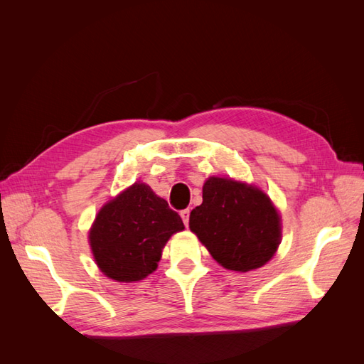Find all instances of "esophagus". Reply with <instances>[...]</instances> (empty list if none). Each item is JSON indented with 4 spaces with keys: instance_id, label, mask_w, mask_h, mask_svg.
<instances>
[{
    "instance_id": "esophagus-1",
    "label": "esophagus",
    "mask_w": 364,
    "mask_h": 364,
    "mask_svg": "<svg viewBox=\"0 0 364 364\" xmlns=\"http://www.w3.org/2000/svg\"><path fill=\"white\" fill-rule=\"evenodd\" d=\"M181 217L183 220V225L188 226V222H190V209H183V211H181Z\"/></svg>"
}]
</instances>
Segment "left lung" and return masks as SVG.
Returning <instances> with one entry per match:
<instances>
[{"label": "left lung", "mask_w": 364, "mask_h": 364, "mask_svg": "<svg viewBox=\"0 0 364 364\" xmlns=\"http://www.w3.org/2000/svg\"><path fill=\"white\" fill-rule=\"evenodd\" d=\"M190 229L225 269L264 266L281 238L279 214L261 190L232 179L209 178L203 202L190 214Z\"/></svg>", "instance_id": "obj_1"}]
</instances>
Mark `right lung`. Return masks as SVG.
<instances>
[{
    "label": "right lung",
    "mask_w": 364,
    "mask_h": 364,
    "mask_svg": "<svg viewBox=\"0 0 364 364\" xmlns=\"http://www.w3.org/2000/svg\"><path fill=\"white\" fill-rule=\"evenodd\" d=\"M181 215L146 183H134L98 213L90 232L97 266L111 279L132 282L156 270Z\"/></svg>",
    "instance_id": "right-lung-1"
}]
</instances>
